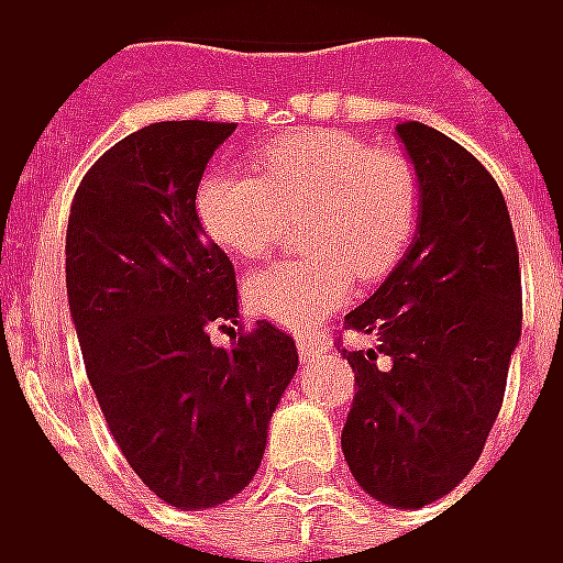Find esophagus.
<instances>
[{
    "label": "esophagus",
    "instance_id": "1",
    "mask_svg": "<svg viewBox=\"0 0 563 563\" xmlns=\"http://www.w3.org/2000/svg\"><path fill=\"white\" fill-rule=\"evenodd\" d=\"M316 353H319V343L312 341V338H297V356H300V360H312Z\"/></svg>",
    "mask_w": 563,
    "mask_h": 563
}]
</instances>
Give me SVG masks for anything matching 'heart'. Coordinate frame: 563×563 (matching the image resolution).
I'll return each instance as SVG.
<instances>
[{"label": "heart", "instance_id": "1", "mask_svg": "<svg viewBox=\"0 0 563 563\" xmlns=\"http://www.w3.org/2000/svg\"><path fill=\"white\" fill-rule=\"evenodd\" d=\"M260 173L213 169L198 185L203 232L235 260L273 247L285 217L309 210L312 260H288L247 278L254 316L290 331L316 328L343 307L353 282H372L409 247L421 210L415 167L353 132H294L260 151Z\"/></svg>", "mask_w": 563, "mask_h": 563}]
</instances>
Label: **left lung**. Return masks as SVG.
Segmentation results:
<instances>
[{
  "label": "left lung",
  "mask_w": 563,
  "mask_h": 563,
  "mask_svg": "<svg viewBox=\"0 0 563 563\" xmlns=\"http://www.w3.org/2000/svg\"><path fill=\"white\" fill-rule=\"evenodd\" d=\"M421 210L409 251L343 328L375 334L343 356L356 396L343 459L372 499L421 508L477 465L501 409L520 341V263L511 217L489 169L449 135L399 123Z\"/></svg>",
  "instance_id": "8db88e82"
}]
</instances>
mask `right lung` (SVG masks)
Returning a JSON list of instances; mask_svg holds the SVG:
<instances>
[{"mask_svg": "<svg viewBox=\"0 0 563 563\" xmlns=\"http://www.w3.org/2000/svg\"><path fill=\"white\" fill-rule=\"evenodd\" d=\"M235 123L164 120L120 139L82 176L67 220V300L86 375L130 467L173 508H217L254 481L297 346L238 325L232 260L195 198ZM232 331V328H229Z\"/></svg>", "mask_w": 563, "mask_h": 563, "instance_id": "1", "label": "right lung"}]
</instances>
